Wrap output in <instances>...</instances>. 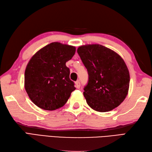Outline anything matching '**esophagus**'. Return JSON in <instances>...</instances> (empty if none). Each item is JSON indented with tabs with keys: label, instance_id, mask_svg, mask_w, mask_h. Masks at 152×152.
I'll use <instances>...</instances> for the list:
<instances>
[{
	"label": "esophagus",
	"instance_id": "esophagus-1",
	"mask_svg": "<svg viewBox=\"0 0 152 152\" xmlns=\"http://www.w3.org/2000/svg\"><path fill=\"white\" fill-rule=\"evenodd\" d=\"M76 84V87L77 88V89H79V88H80V86H81V84H80V82L79 80H77L76 82L75 83Z\"/></svg>",
	"mask_w": 152,
	"mask_h": 152
}]
</instances>
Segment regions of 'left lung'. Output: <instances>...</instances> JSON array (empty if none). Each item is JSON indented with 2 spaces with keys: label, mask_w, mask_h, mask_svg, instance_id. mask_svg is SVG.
<instances>
[{
  "label": "left lung",
  "mask_w": 152,
  "mask_h": 152,
  "mask_svg": "<svg viewBox=\"0 0 152 152\" xmlns=\"http://www.w3.org/2000/svg\"><path fill=\"white\" fill-rule=\"evenodd\" d=\"M77 52L89 75L83 88L87 104L100 112L118 107L128 94L129 86V73L124 60L100 45L82 46Z\"/></svg>",
  "instance_id": "obj_1"
}]
</instances>
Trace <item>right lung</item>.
Listing matches in <instances>:
<instances>
[{
	"mask_svg": "<svg viewBox=\"0 0 152 152\" xmlns=\"http://www.w3.org/2000/svg\"><path fill=\"white\" fill-rule=\"evenodd\" d=\"M76 48L58 42L39 50L28 62L24 72V87L30 100L45 110L63 106L76 89L70 80L66 62L75 55Z\"/></svg>",
	"mask_w": 152,
	"mask_h": 152,
	"instance_id": "1",
	"label": "right lung"
}]
</instances>
